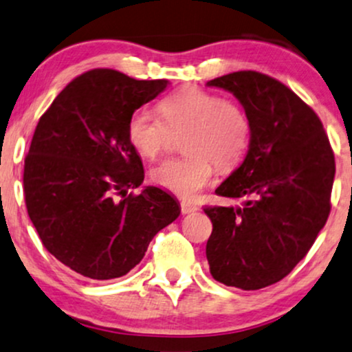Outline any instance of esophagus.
I'll list each match as a JSON object with an SVG mask.
<instances>
[{"label":"esophagus","mask_w":352,"mask_h":352,"mask_svg":"<svg viewBox=\"0 0 352 352\" xmlns=\"http://www.w3.org/2000/svg\"><path fill=\"white\" fill-rule=\"evenodd\" d=\"M199 207L197 205L190 204V202H181V212L182 215H187V213H192V212H197Z\"/></svg>","instance_id":"esophagus-1"}]
</instances>
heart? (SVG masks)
I'll list each match as a JSON object with an SVG mask.
<instances>
[{
  "instance_id": "b5f03b06",
  "label": "heart",
  "mask_w": 352,
  "mask_h": 352,
  "mask_svg": "<svg viewBox=\"0 0 352 352\" xmlns=\"http://www.w3.org/2000/svg\"><path fill=\"white\" fill-rule=\"evenodd\" d=\"M162 118L137 109L127 122V139L142 157L153 160L163 152L170 132H182V158L163 162L152 171L157 186L192 199L215 175V166L231 170L241 162L250 139L245 111L231 100L197 87H184L160 103Z\"/></svg>"
}]
</instances>
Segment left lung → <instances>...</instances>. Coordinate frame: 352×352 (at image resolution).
<instances>
[{"label":"left lung","instance_id":"obj_1","mask_svg":"<svg viewBox=\"0 0 352 352\" xmlns=\"http://www.w3.org/2000/svg\"><path fill=\"white\" fill-rule=\"evenodd\" d=\"M234 95L250 122L249 150L215 192L241 207H207L210 273L252 291L280 281L316 243L330 215L335 155L322 121L293 90L255 71L207 82Z\"/></svg>","mask_w":352,"mask_h":352}]
</instances>
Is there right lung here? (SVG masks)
<instances>
[{
  "instance_id": "1",
  "label": "right lung",
  "mask_w": 352,
  "mask_h": 352,
  "mask_svg": "<svg viewBox=\"0 0 352 352\" xmlns=\"http://www.w3.org/2000/svg\"><path fill=\"white\" fill-rule=\"evenodd\" d=\"M166 87L165 79L89 71L65 87L36 124L24 165L27 212L48 252L82 276L126 275L153 236L179 217V202L160 187L127 195L144 182L127 122Z\"/></svg>"
}]
</instances>
